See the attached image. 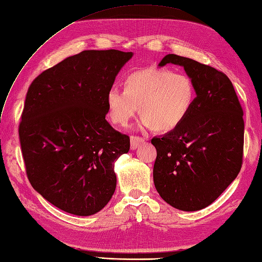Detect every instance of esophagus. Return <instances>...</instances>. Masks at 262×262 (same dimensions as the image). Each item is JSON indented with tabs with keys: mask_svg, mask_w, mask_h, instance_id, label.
I'll list each match as a JSON object with an SVG mask.
<instances>
[{
	"mask_svg": "<svg viewBox=\"0 0 262 262\" xmlns=\"http://www.w3.org/2000/svg\"><path fill=\"white\" fill-rule=\"evenodd\" d=\"M130 143H131V150H137L138 147H140L141 144L144 143V139L132 136L130 138Z\"/></svg>",
	"mask_w": 262,
	"mask_h": 262,
	"instance_id": "34e87169",
	"label": "esophagus"
}]
</instances>
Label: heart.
Here are the masks:
<instances>
[{
  "label": "heart",
  "instance_id": "b5f03b06",
  "mask_svg": "<svg viewBox=\"0 0 262 262\" xmlns=\"http://www.w3.org/2000/svg\"><path fill=\"white\" fill-rule=\"evenodd\" d=\"M196 101V87L186 74L166 68L138 70L125 78L124 90L112 87L107 94L111 121L126 125L140 105L144 128L172 131L184 122Z\"/></svg>",
  "mask_w": 262,
  "mask_h": 262
}]
</instances>
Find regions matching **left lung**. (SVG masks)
Instances as JSON below:
<instances>
[{
    "mask_svg": "<svg viewBox=\"0 0 262 262\" xmlns=\"http://www.w3.org/2000/svg\"><path fill=\"white\" fill-rule=\"evenodd\" d=\"M182 66L196 87L184 122L151 143L157 148L153 181L167 204L184 211L207 207L242 168L244 112L231 81L217 69L174 54L159 63Z\"/></svg>",
    "mask_w": 262,
    "mask_h": 262,
    "instance_id": "left-lung-1",
    "label": "left lung"
}]
</instances>
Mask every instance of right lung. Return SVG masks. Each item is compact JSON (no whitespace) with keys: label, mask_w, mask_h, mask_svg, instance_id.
Masks as SVG:
<instances>
[{"label":"right lung","mask_w":262,"mask_h":262,"mask_svg":"<svg viewBox=\"0 0 262 262\" xmlns=\"http://www.w3.org/2000/svg\"><path fill=\"white\" fill-rule=\"evenodd\" d=\"M132 56L83 51L28 88L18 129L26 173L33 188L66 213L94 215L115 193V161L129 152L130 138L105 120L107 94Z\"/></svg>","instance_id":"right-lung-1"}]
</instances>
